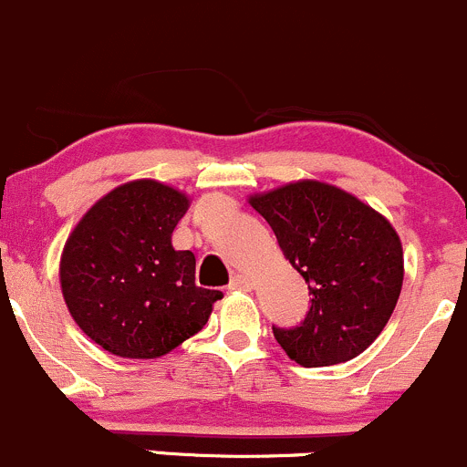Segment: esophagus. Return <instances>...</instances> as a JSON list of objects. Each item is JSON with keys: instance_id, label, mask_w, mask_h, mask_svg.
<instances>
[{"instance_id": "34e87169", "label": "esophagus", "mask_w": 467, "mask_h": 467, "mask_svg": "<svg viewBox=\"0 0 467 467\" xmlns=\"http://www.w3.org/2000/svg\"><path fill=\"white\" fill-rule=\"evenodd\" d=\"M229 290H252V279L244 275H234L232 281H229Z\"/></svg>"}]
</instances>
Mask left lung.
<instances>
[{"label":"left lung","instance_id":"8db88e82","mask_svg":"<svg viewBox=\"0 0 467 467\" xmlns=\"http://www.w3.org/2000/svg\"><path fill=\"white\" fill-rule=\"evenodd\" d=\"M308 284L311 308L297 327L272 325L276 343L304 368L358 357L395 311L404 279L400 235L357 197L297 182L249 200Z\"/></svg>","mask_w":467,"mask_h":467}]
</instances>
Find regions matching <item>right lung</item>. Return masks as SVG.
Listing matches in <instances>:
<instances>
[{"instance_id": "1", "label": "right lung", "mask_w": 467, "mask_h": 467, "mask_svg": "<svg viewBox=\"0 0 467 467\" xmlns=\"http://www.w3.org/2000/svg\"><path fill=\"white\" fill-rule=\"evenodd\" d=\"M188 197L131 182L101 197L67 238L61 288L83 334L115 357L156 358L206 325L220 290L195 284V254L172 232Z\"/></svg>"}]
</instances>
